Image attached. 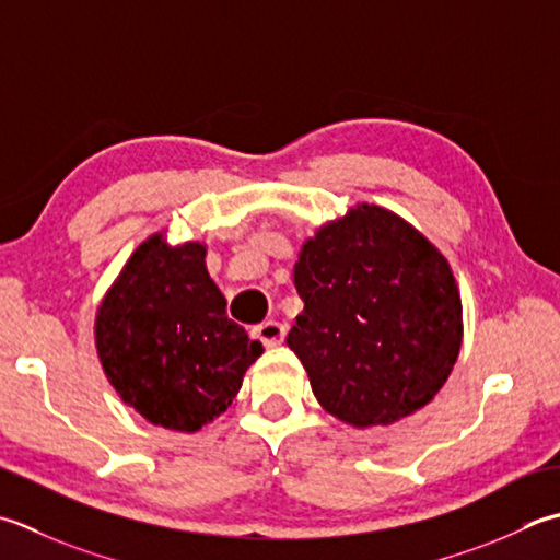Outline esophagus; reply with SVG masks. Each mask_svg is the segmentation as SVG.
<instances>
[{"instance_id":"esophagus-1","label":"esophagus","mask_w":560,"mask_h":560,"mask_svg":"<svg viewBox=\"0 0 560 560\" xmlns=\"http://www.w3.org/2000/svg\"><path fill=\"white\" fill-rule=\"evenodd\" d=\"M255 337L265 347H277L283 342V337H287V325H281L277 320H267L255 327Z\"/></svg>"}]
</instances>
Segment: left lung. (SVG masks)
Returning <instances> with one entry per match:
<instances>
[{
  "label": "left lung",
  "instance_id": "left-lung-1",
  "mask_svg": "<svg viewBox=\"0 0 560 560\" xmlns=\"http://www.w3.org/2000/svg\"><path fill=\"white\" fill-rule=\"evenodd\" d=\"M303 313L287 337L315 398L354 427L430 402L462 349V299L446 259L378 206H357L303 245Z\"/></svg>",
  "mask_w": 560,
  "mask_h": 560
}]
</instances>
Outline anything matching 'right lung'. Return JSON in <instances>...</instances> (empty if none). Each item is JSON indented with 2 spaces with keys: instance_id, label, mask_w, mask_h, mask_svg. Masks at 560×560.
Here are the masks:
<instances>
[{
  "instance_id": "1",
  "label": "right lung",
  "mask_w": 560,
  "mask_h": 560,
  "mask_svg": "<svg viewBox=\"0 0 560 560\" xmlns=\"http://www.w3.org/2000/svg\"><path fill=\"white\" fill-rule=\"evenodd\" d=\"M96 349L124 402L167 430L196 432L221 415L261 354L206 271V247L142 243L96 315Z\"/></svg>"
}]
</instances>
